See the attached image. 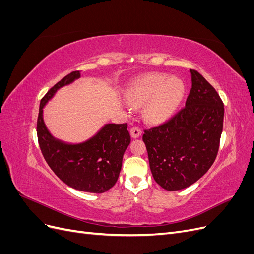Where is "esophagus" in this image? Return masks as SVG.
Returning a JSON list of instances; mask_svg holds the SVG:
<instances>
[{
	"label": "esophagus",
	"mask_w": 254,
	"mask_h": 254,
	"mask_svg": "<svg viewBox=\"0 0 254 254\" xmlns=\"http://www.w3.org/2000/svg\"><path fill=\"white\" fill-rule=\"evenodd\" d=\"M141 129L139 127H132L131 129H130V135H131V137H133V139H137V137L141 136Z\"/></svg>",
	"instance_id": "obj_1"
}]
</instances>
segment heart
Wrapping results in <instances>:
<instances>
[{
	"mask_svg": "<svg viewBox=\"0 0 254 254\" xmlns=\"http://www.w3.org/2000/svg\"><path fill=\"white\" fill-rule=\"evenodd\" d=\"M184 94L183 83L164 75H149L135 80L126 91V99L132 105L144 106L145 118L161 122L177 110Z\"/></svg>",
	"mask_w": 254,
	"mask_h": 254,
	"instance_id": "1",
	"label": "heart"
}]
</instances>
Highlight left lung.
<instances>
[{
  "label": "left lung",
  "mask_w": 254,
  "mask_h": 254,
  "mask_svg": "<svg viewBox=\"0 0 254 254\" xmlns=\"http://www.w3.org/2000/svg\"><path fill=\"white\" fill-rule=\"evenodd\" d=\"M186 107L165 124L145 130L143 141L153 179L166 190L189 188L209 171L217 156L224 104L202 75L190 70Z\"/></svg>",
  "instance_id": "8db88e82"
}]
</instances>
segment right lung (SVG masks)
Segmentation results:
<instances>
[{"mask_svg":"<svg viewBox=\"0 0 254 254\" xmlns=\"http://www.w3.org/2000/svg\"><path fill=\"white\" fill-rule=\"evenodd\" d=\"M79 78V71L67 74L41 99L38 141L45 161L61 181L75 190L101 194L118 181L123 156L130 143L127 124H105L88 140L68 143L54 136L43 120V108L56 92Z\"/></svg>","mask_w":254,"mask_h":254,"instance_id":"1","label":"right lung"}]
</instances>
